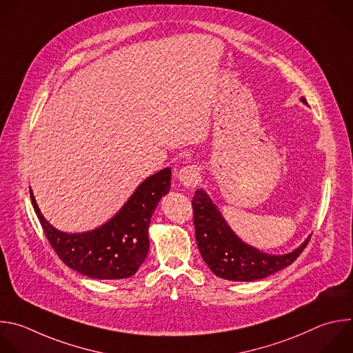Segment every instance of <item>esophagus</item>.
Returning <instances> with one entry per match:
<instances>
[{
	"label": "esophagus",
	"instance_id": "1",
	"mask_svg": "<svg viewBox=\"0 0 353 353\" xmlns=\"http://www.w3.org/2000/svg\"><path fill=\"white\" fill-rule=\"evenodd\" d=\"M177 179L179 181L184 185V187H194L198 184L199 181V170L196 169V166L194 165H188V166H184L179 170L177 173Z\"/></svg>",
	"mask_w": 353,
	"mask_h": 353
}]
</instances>
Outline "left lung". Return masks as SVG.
<instances>
[{"label":"left lung","mask_w":353,"mask_h":353,"mask_svg":"<svg viewBox=\"0 0 353 353\" xmlns=\"http://www.w3.org/2000/svg\"><path fill=\"white\" fill-rule=\"evenodd\" d=\"M307 103L305 98H301ZM195 240L209 269L224 280L254 281L290 266L306 248L310 237L295 251L269 255L243 243L228 227L209 195L196 190L192 198Z\"/></svg>","instance_id":"obj_1"}]
</instances>
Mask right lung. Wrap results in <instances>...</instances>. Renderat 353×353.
<instances>
[{
    "instance_id": "add662e5",
    "label": "right lung",
    "mask_w": 353,
    "mask_h": 353,
    "mask_svg": "<svg viewBox=\"0 0 353 353\" xmlns=\"http://www.w3.org/2000/svg\"><path fill=\"white\" fill-rule=\"evenodd\" d=\"M170 177V168L150 176L109 221L81 234L52 227L41 214L32 190L30 198L48 243L66 266L91 279H128L148 255L150 221L159 199L169 192Z\"/></svg>"
}]
</instances>
